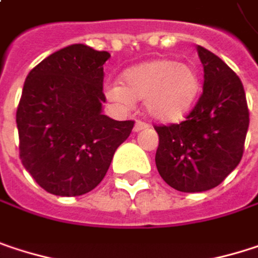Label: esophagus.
<instances>
[{"mask_svg":"<svg viewBox=\"0 0 258 258\" xmlns=\"http://www.w3.org/2000/svg\"><path fill=\"white\" fill-rule=\"evenodd\" d=\"M146 128H149V124L142 122V121H137V122H136V125H134V131H136V133H139V131H142V130H146Z\"/></svg>","mask_w":258,"mask_h":258,"instance_id":"1","label":"esophagus"}]
</instances>
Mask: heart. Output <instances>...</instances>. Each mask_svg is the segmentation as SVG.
<instances>
[{"instance_id":"obj_1","label":"heart","mask_w":258,"mask_h":258,"mask_svg":"<svg viewBox=\"0 0 258 258\" xmlns=\"http://www.w3.org/2000/svg\"><path fill=\"white\" fill-rule=\"evenodd\" d=\"M125 85L112 82L106 98L119 109H131L136 98L145 100L148 113L160 122H178L192 107L199 91L197 72L172 59H155L130 69Z\"/></svg>"}]
</instances>
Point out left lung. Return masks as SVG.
<instances>
[{"mask_svg": "<svg viewBox=\"0 0 258 258\" xmlns=\"http://www.w3.org/2000/svg\"><path fill=\"white\" fill-rule=\"evenodd\" d=\"M203 92L185 121L155 125L158 173L182 192H202L226 179L243 155L249 112L240 79L208 49L197 46Z\"/></svg>", "mask_w": 258, "mask_h": 258, "instance_id": "8db88e82", "label": "left lung"}]
</instances>
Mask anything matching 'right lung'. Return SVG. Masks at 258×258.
<instances>
[{"label":"right lung","instance_id":"1","mask_svg":"<svg viewBox=\"0 0 258 258\" xmlns=\"http://www.w3.org/2000/svg\"><path fill=\"white\" fill-rule=\"evenodd\" d=\"M109 58V52L72 44L26 76L16 112L19 157L50 194L75 197L94 189L134 127V121L101 113L103 66Z\"/></svg>","mask_w":258,"mask_h":258}]
</instances>
